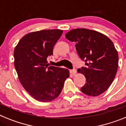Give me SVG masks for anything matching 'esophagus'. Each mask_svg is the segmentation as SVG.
I'll use <instances>...</instances> for the list:
<instances>
[{
    "label": "esophagus",
    "mask_w": 126,
    "mask_h": 126,
    "mask_svg": "<svg viewBox=\"0 0 126 126\" xmlns=\"http://www.w3.org/2000/svg\"><path fill=\"white\" fill-rule=\"evenodd\" d=\"M76 69L75 68H74L73 69H71V71H70V73L72 74H73V75H75V74H76Z\"/></svg>",
    "instance_id": "1"
}]
</instances>
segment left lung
<instances>
[{
	"mask_svg": "<svg viewBox=\"0 0 126 126\" xmlns=\"http://www.w3.org/2000/svg\"><path fill=\"white\" fill-rule=\"evenodd\" d=\"M65 38L75 43L79 57L85 62V66L78 70L86 78L81 92L93 96L105 92L118 69L119 56L113 42L102 33L84 28L71 30Z\"/></svg>",
	"mask_w": 126,
	"mask_h": 126,
	"instance_id": "left-lung-1",
	"label": "left lung"
}]
</instances>
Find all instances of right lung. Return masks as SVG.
<instances>
[{
	"label": "right lung",
	"instance_id": "add662e5",
	"mask_svg": "<svg viewBox=\"0 0 126 126\" xmlns=\"http://www.w3.org/2000/svg\"><path fill=\"white\" fill-rule=\"evenodd\" d=\"M63 31L44 30L23 36L14 51V66L20 83L33 98L50 102L61 93L69 76L67 69L49 66L47 59Z\"/></svg>",
	"mask_w": 126,
	"mask_h": 126
}]
</instances>
